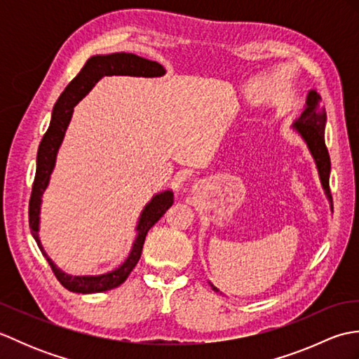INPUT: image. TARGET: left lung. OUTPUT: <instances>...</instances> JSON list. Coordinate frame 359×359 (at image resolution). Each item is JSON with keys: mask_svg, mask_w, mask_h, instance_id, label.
I'll return each mask as SVG.
<instances>
[{"mask_svg": "<svg viewBox=\"0 0 359 359\" xmlns=\"http://www.w3.org/2000/svg\"><path fill=\"white\" fill-rule=\"evenodd\" d=\"M325 121H327V114H325V108L321 104V95H319L315 89H310L306 98L304 111L301 116L293 121L292 128L301 135L304 143L307 144L310 154L316 163V170L319 174V180H321L324 194L327 197V201L330 202V208H333L332 194L329 188L330 156H329V151L325 148V140H324ZM210 285L216 293H220L219 290L211 284V282Z\"/></svg>", "mask_w": 359, "mask_h": 359, "instance_id": "1", "label": "left lung"}]
</instances>
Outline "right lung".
I'll list each match as a JSON object with an SVG mask.
<instances>
[{
  "label": "right lung",
  "instance_id": "1",
  "mask_svg": "<svg viewBox=\"0 0 359 359\" xmlns=\"http://www.w3.org/2000/svg\"><path fill=\"white\" fill-rule=\"evenodd\" d=\"M165 67L158 65L157 62H151V60L142 58L135 53L128 52H116L108 53V55H94L90 57L86 65L81 67V71L77 74L69 85L58 97L57 103L53 104L52 109V118L50 125L46 131L43 140L40 143L36 154V172L35 180L32 187V196H30L29 202V226L35 242L38 243V248L41 250L46 261L49 262L50 269L55 274L65 288L74 293H100L106 290H112L123 284L129 273L134 270V266L139 262L142 256V248L144 243V238L149 231V228L154 225L157 220L162 217L166 210L174 203V194L171 189H165L144 205L140 217L137 220L135 226V239L133 242L131 251H129L128 257L121 262L117 269L111 271H106L103 274H85V276H74V274H67L62 269L53 264L52 259L46 253L43 248V243L40 241V212H41V203H43V194L46 188L49 187L50 175L53 172L57 162L58 149L62 147L66 129L71 123L74 106H77L80 100H83L89 90L93 89L97 81H100L103 77H111V75H129V77H162L165 75Z\"/></svg>",
  "mask_w": 359,
  "mask_h": 359
}]
</instances>
